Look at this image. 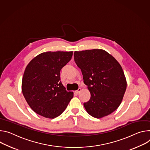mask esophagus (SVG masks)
I'll use <instances>...</instances> for the list:
<instances>
[{"label": "esophagus", "mask_w": 150, "mask_h": 150, "mask_svg": "<svg viewBox=\"0 0 150 150\" xmlns=\"http://www.w3.org/2000/svg\"><path fill=\"white\" fill-rule=\"evenodd\" d=\"M80 91H81V88H79L77 91H75V92H76V93H79Z\"/></svg>", "instance_id": "1"}]
</instances>
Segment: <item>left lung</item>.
I'll list each match as a JSON object with an SVG mask.
<instances>
[{
	"mask_svg": "<svg viewBox=\"0 0 150 150\" xmlns=\"http://www.w3.org/2000/svg\"><path fill=\"white\" fill-rule=\"evenodd\" d=\"M74 58L91 92L89 101L83 104L88 113L99 119L114 112L120 105L127 86L120 64L103 49L75 51Z\"/></svg>",
	"mask_w": 150,
	"mask_h": 150,
	"instance_id": "1",
	"label": "left lung"
}]
</instances>
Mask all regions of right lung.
Segmentation results:
<instances>
[{"label": "right lung", "instance_id": "1", "mask_svg": "<svg viewBox=\"0 0 150 150\" xmlns=\"http://www.w3.org/2000/svg\"><path fill=\"white\" fill-rule=\"evenodd\" d=\"M73 52H47L33 58L26 67L22 92L30 108L43 117L54 119L61 114L73 97L60 81L61 69Z\"/></svg>", "mask_w": 150, "mask_h": 150}]
</instances>
